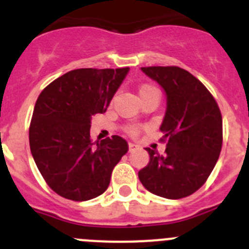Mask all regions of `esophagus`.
Wrapping results in <instances>:
<instances>
[{
  "instance_id": "1",
  "label": "esophagus",
  "mask_w": 249,
  "mask_h": 249,
  "mask_svg": "<svg viewBox=\"0 0 249 249\" xmlns=\"http://www.w3.org/2000/svg\"><path fill=\"white\" fill-rule=\"evenodd\" d=\"M137 144H135V143H132V142H129L128 143V151L129 152H132V151H135L136 148H137Z\"/></svg>"
}]
</instances>
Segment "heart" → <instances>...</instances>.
Segmentation results:
<instances>
[{"label": "heart", "mask_w": 249, "mask_h": 249, "mask_svg": "<svg viewBox=\"0 0 249 249\" xmlns=\"http://www.w3.org/2000/svg\"><path fill=\"white\" fill-rule=\"evenodd\" d=\"M155 89V87H152V86H143V87H141L140 93H142V92L148 91V89ZM128 132H129V133H131V135H136V133H137V129H136V128H129Z\"/></svg>", "instance_id": "heart-1"}]
</instances>
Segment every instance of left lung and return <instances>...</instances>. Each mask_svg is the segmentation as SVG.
I'll return each mask as SVG.
<instances>
[{
  "label": "left lung",
  "instance_id": "left-lung-1",
  "mask_svg": "<svg viewBox=\"0 0 249 249\" xmlns=\"http://www.w3.org/2000/svg\"><path fill=\"white\" fill-rule=\"evenodd\" d=\"M163 89L166 113L160 129L166 152L146 148L149 162L138 172L141 183L153 195L179 199L199 190L214 168L222 148L218 105L193 74L175 67H142Z\"/></svg>",
  "mask_w": 249,
  "mask_h": 249
}]
</instances>
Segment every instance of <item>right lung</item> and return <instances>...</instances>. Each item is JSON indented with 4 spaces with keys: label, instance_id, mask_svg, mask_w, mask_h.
Listing matches in <instances>:
<instances>
[{
    "label": "right lung",
    "instance_id": "add662e5",
    "mask_svg": "<svg viewBox=\"0 0 249 249\" xmlns=\"http://www.w3.org/2000/svg\"><path fill=\"white\" fill-rule=\"evenodd\" d=\"M129 68H78L41 92L30 126V148L51 190L71 201H89L108 188L114 166L128 151L112 136L92 142V116L105 113Z\"/></svg>",
    "mask_w": 249,
    "mask_h": 249
}]
</instances>
